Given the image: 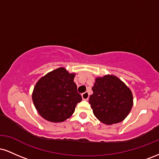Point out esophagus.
I'll return each mask as SVG.
<instances>
[{
  "mask_svg": "<svg viewBox=\"0 0 159 159\" xmlns=\"http://www.w3.org/2000/svg\"><path fill=\"white\" fill-rule=\"evenodd\" d=\"M81 96L84 100H87L89 98V96H90V94H89V93L87 92V91H86V92L84 93H82Z\"/></svg>",
  "mask_w": 159,
  "mask_h": 159,
  "instance_id": "obj_1",
  "label": "esophagus"
}]
</instances>
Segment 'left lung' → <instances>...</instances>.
Instances as JSON below:
<instances>
[{
  "label": "left lung",
  "mask_w": 159,
  "mask_h": 159,
  "mask_svg": "<svg viewBox=\"0 0 159 159\" xmlns=\"http://www.w3.org/2000/svg\"><path fill=\"white\" fill-rule=\"evenodd\" d=\"M90 96L95 116L102 123L111 125L123 121L129 114L133 105L130 89L114 75L97 78Z\"/></svg>",
  "instance_id": "1"
}]
</instances>
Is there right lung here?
<instances>
[{"mask_svg":"<svg viewBox=\"0 0 159 159\" xmlns=\"http://www.w3.org/2000/svg\"><path fill=\"white\" fill-rule=\"evenodd\" d=\"M74 78L75 74L61 67L45 75L36 84L33 102L44 119L60 123L72 116L76 105L82 100Z\"/></svg>","mask_w":159,"mask_h":159,"instance_id":"obj_1","label":"right lung"}]
</instances>
